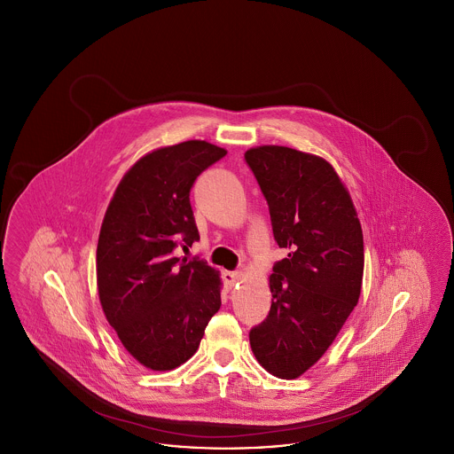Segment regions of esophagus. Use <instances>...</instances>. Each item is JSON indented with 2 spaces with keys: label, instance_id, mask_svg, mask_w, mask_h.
Segmentation results:
<instances>
[{
  "label": "esophagus",
  "instance_id": "esophagus-1",
  "mask_svg": "<svg viewBox=\"0 0 454 454\" xmlns=\"http://www.w3.org/2000/svg\"><path fill=\"white\" fill-rule=\"evenodd\" d=\"M239 278H241V274L239 272H233V270H226V272H223V281L226 284V287H233L238 281H239Z\"/></svg>",
  "mask_w": 454,
  "mask_h": 454
}]
</instances>
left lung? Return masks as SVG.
<instances>
[{
    "label": "left lung",
    "mask_w": 454,
    "mask_h": 454,
    "mask_svg": "<svg viewBox=\"0 0 454 454\" xmlns=\"http://www.w3.org/2000/svg\"><path fill=\"white\" fill-rule=\"evenodd\" d=\"M245 160L269 204L274 238L289 250L272 269L270 311L250 330V346L265 371L294 380L324 356L359 301L363 230L346 185L324 158L257 146Z\"/></svg>",
    "instance_id": "1"
}]
</instances>
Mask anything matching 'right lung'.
I'll return each instance as SVG.
<instances>
[{"label":"right lung","mask_w":454,"mask_h":454,"mask_svg":"<svg viewBox=\"0 0 454 454\" xmlns=\"http://www.w3.org/2000/svg\"><path fill=\"white\" fill-rule=\"evenodd\" d=\"M226 150L185 141L139 158L115 189L97 247L102 309L130 356L153 371L189 361L221 306L204 260L175 257L199 239L191 189Z\"/></svg>","instance_id":"right-lung-1"}]
</instances>
